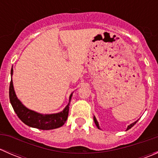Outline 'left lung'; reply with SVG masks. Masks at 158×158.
<instances>
[{"label":"left lung","mask_w":158,"mask_h":158,"mask_svg":"<svg viewBox=\"0 0 158 158\" xmlns=\"http://www.w3.org/2000/svg\"><path fill=\"white\" fill-rule=\"evenodd\" d=\"M93 119H94V122H95V125H96V126H97V128H98V129H100V127H99V125H98V121H97L96 118H95V116H94V117H93ZM138 120H137L136 122H133V123H131V125H129L128 126V128H127V130H128V129H130L131 128H132V127H133L134 125H135V124L137 123V122H138Z\"/></svg>","instance_id":"obj_1"}]
</instances>
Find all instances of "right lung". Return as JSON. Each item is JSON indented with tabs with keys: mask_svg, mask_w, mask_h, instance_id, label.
I'll use <instances>...</instances> for the list:
<instances>
[{
	"mask_svg": "<svg viewBox=\"0 0 158 158\" xmlns=\"http://www.w3.org/2000/svg\"><path fill=\"white\" fill-rule=\"evenodd\" d=\"M11 77L13 75V69L10 72ZM73 93L69 95V103L63 109V111L54 114H41L36 111L30 110L23 106V103L18 99L15 93L11 78L10 88H9V97L10 104L19 118L28 126L40 130H52L63 126L66 122L69 114V104L71 102Z\"/></svg>",
	"mask_w": 158,
	"mask_h": 158,
	"instance_id": "obj_1",
	"label": "right lung"
}]
</instances>
